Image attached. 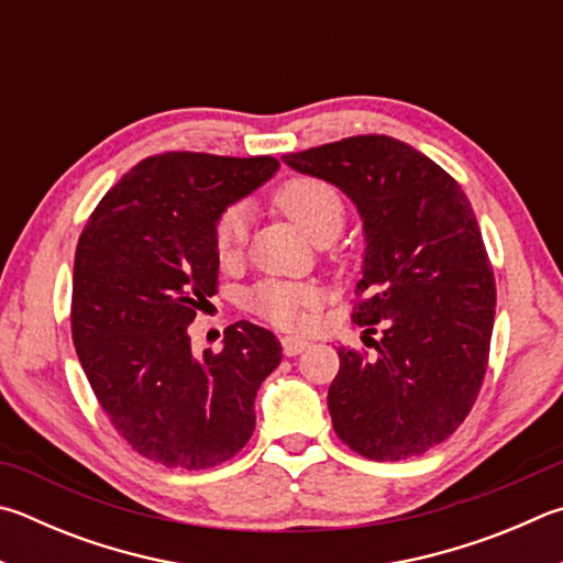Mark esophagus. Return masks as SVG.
I'll use <instances>...</instances> for the list:
<instances>
[{"label": "esophagus", "mask_w": 563, "mask_h": 563, "mask_svg": "<svg viewBox=\"0 0 563 563\" xmlns=\"http://www.w3.org/2000/svg\"><path fill=\"white\" fill-rule=\"evenodd\" d=\"M310 342L302 340V336H283V352L288 356H298L308 350Z\"/></svg>", "instance_id": "34e87169"}]
</instances>
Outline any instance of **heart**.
<instances>
[{
	"mask_svg": "<svg viewBox=\"0 0 563 563\" xmlns=\"http://www.w3.org/2000/svg\"><path fill=\"white\" fill-rule=\"evenodd\" d=\"M275 207L314 243H330L342 231L346 209L332 184L317 177H295L275 191ZM249 213L243 207H229L213 227V249L221 261H233L246 243ZM251 308L280 327H295L302 320V308L314 302V290L305 285L265 280L251 292Z\"/></svg>",
	"mask_w": 563,
	"mask_h": 563,
	"instance_id": "heart-1",
	"label": "heart"
}]
</instances>
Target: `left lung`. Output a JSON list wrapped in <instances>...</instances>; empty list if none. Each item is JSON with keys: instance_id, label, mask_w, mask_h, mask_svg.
<instances>
[{"instance_id": "1", "label": "left lung", "mask_w": 563, "mask_h": 563, "mask_svg": "<svg viewBox=\"0 0 563 563\" xmlns=\"http://www.w3.org/2000/svg\"><path fill=\"white\" fill-rule=\"evenodd\" d=\"M342 189L364 223L354 322L376 356L340 352L327 394L334 433L379 463L416 457L457 431L487 369L495 275L465 191L431 157L386 135L285 155Z\"/></svg>"}]
</instances>
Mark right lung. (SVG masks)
<instances>
[{"label":"right lung","instance_id":"1","mask_svg":"<svg viewBox=\"0 0 563 563\" xmlns=\"http://www.w3.org/2000/svg\"><path fill=\"white\" fill-rule=\"evenodd\" d=\"M278 167L275 157H147L78 239L70 332L80 366L132 451L165 467L236 455L253 435L255 394L283 360L278 336L246 320L227 327L221 352L194 354L187 330L217 295V219Z\"/></svg>","mask_w":563,"mask_h":563}]
</instances>
